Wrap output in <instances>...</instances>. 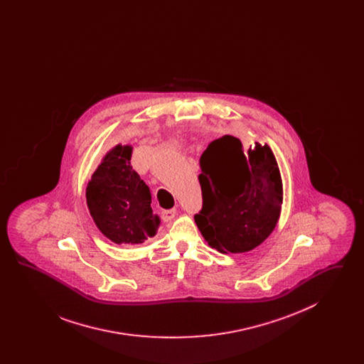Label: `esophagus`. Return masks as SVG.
Here are the masks:
<instances>
[{
	"instance_id": "34e87169",
	"label": "esophagus",
	"mask_w": 364,
	"mask_h": 364,
	"mask_svg": "<svg viewBox=\"0 0 364 364\" xmlns=\"http://www.w3.org/2000/svg\"><path fill=\"white\" fill-rule=\"evenodd\" d=\"M174 215H176V208L162 210V211H161V217H162L164 221H171V220H173Z\"/></svg>"
}]
</instances>
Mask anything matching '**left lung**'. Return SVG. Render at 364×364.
<instances>
[{
  "label": "left lung",
  "instance_id": "1",
  "mask_svg": "<svg viewBox=\"0 0 364 364\" xmlns=\"http://www.w3.org/2000/svg\"><path fill=\"white\" fill-rule=\"evenodd\" d=\"M203 206L195 223L211 248L223 254L248 252L277 225L282 180L267 144L247 151L240 139L213 140L200 156Z\"/></svg>",
  "mask_w": 364,
  "mask_h": 364
}]
</instances>
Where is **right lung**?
<instances>
[{
	"label": "right lung",
	"mask_w": 364,
	"mask_h": 364,
	"mask_svg": "<svg viewBox=\"0 0 364 364\" xmlns=\"http://www.w3.org/2000/svg\"><path fill=\"white\" fill-rule=\"evenodd\" d=\"M132 146L106 153L86 188L87 208L105 237L116 244H140L156 236L159 217L151 193L131 166Z\"/></svg>",
	"instance_id": "add662e5"
}]
</instances>
